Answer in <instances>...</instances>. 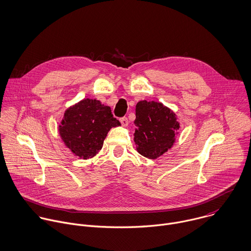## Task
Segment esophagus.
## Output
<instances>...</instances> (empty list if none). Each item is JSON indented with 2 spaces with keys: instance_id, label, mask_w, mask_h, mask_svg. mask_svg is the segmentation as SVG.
<instances>
[{
  "instance_id": "34e87169",
  "label": "esophagus",
  "mask_w": 251,
  "mask_h": 251,
  "mask_svg": "<svg viewBox=\"0 0 251 251\" xmlns=\"http://www.w3.org/2000/svg\"><path fill=\"white\" fill-rule=\"evenodd\" d=\"M120 122H121L122 126H125V127L128 126V120H127V118H126V117H125V118H122V119L120 120Z\"/></svg>"
}]
</instances>
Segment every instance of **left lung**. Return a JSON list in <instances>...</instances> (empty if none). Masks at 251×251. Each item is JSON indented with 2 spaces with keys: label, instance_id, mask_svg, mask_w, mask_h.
Returning a JSON list of instances; mask_svg holds the SVG:
<instances>
[{
  "label": "left lung",
  "instance_id": "1",
  "mask_svg": "<svg viewBox=\"0 0 251 251\" xmlns=\"http://www.w3.org/2000/svg\"><path fill=\"white\" fill-rule=\"evenodd\" d=\"M136 151L148 158L157 159L175 144L180 127L173 110L161 102L141 100L135 107Z\"/></svg>",
  "mask_w": 251,
  "mask_h": 251
}]
</instances>
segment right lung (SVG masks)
Wrapping results in <instances>:
<instances>
[{"label":"right lung","mask_w":251,"mask_h":251,"mask_svg":"<svg viewBox=\"0 0 251 251\" xmlns=\"http://www.w3.org/2000/svg\"><path fill=\"white\" fill-rule=\"evenodd\" d=\"M120 126L121 123L113 117L109 106L99 100L85 98L65 111L59 133L75 156L87 160L102 149L110 129Z\"/></svg>","instance_id":"1"}]
</instances>
